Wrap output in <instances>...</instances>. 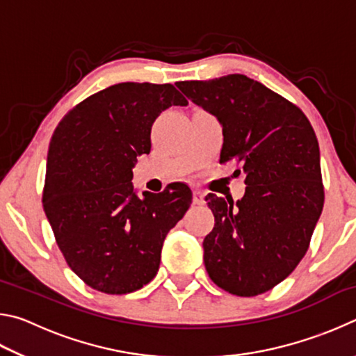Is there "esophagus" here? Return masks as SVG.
Here are the masks:
<instances>
[{"label": "esophagus", "mask_w": 356, "mask_h": 356, "mask_svg": "<svg viewBox=\"0 0 356 356\" xmlns=\"http://www.w3.org/2000/svg\"><path fill=\"white\" fill-rule=\"evenodd\" d=\"M204 196L206 195H204V191H201V190L193 191V204H196V206H202V204L206 202L204 201Z\"/></svg>", "instance_id": "1"}]
</instances>
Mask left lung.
Wrapping results in <instances>:
<instances>
[{
  "label": "left lung",
  "mask_w": 356,
  "mask_h": 356,
  "mask_svg": "<svg viewBox=\"0 0 356 356\" xmlns=\"http://www.w3.org/2000/svg\"><path fill=\"white\" fill-rule=\"evenodd\" d=\"M177 88L221 122L220 163L236 161L246 174L245 196L236 204L206 196L215 216L202 243L206 270L222 291L256 297L293 272L322 213L314 129L297 105L246 75L179 81Z\"/></svg>",
  "instance_id": "left-lung-1"
}]
</instances>
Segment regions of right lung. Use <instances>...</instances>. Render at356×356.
Instances as JSON below:
<instances>
[{
	"label": "right lung",
	"instance_id": "right-lung-1",
	"mask_svg": "<svg viewBox=\"0 0 356 356\" xmlns=\"http://www.w3.org/2000/svg\"><path fill=\"white\" fill-rule=\"evenodd\" d=\"M172 105H188L172 84L119 83L75 105L51 136L42 204L65 262L95 291L152 281L166 234L190 207L185 184L143 197L131 185L152 124Z\"/></svg>",
	"mask_w": 356,
	"mask_h": 356
}]
</instances>
